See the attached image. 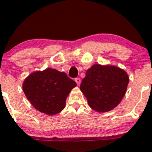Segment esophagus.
Returning a JSON list of instances; mask_svg holds the SVG:
<instances>
[{"instance_id":"1","label":"esophagus","mask_w":152,"mask_h":152,"mask_svg":"<svg viewBox=\"0 0 152 152\" xmlns=\"http://www.w3.org/2000/svg\"><path fill=\"white\" fill-rule=\"evenodd\" d=\"M75 81L76 82V83H77V85H79L80 83H81V79H80L79 78H75Z\"/></svg>"}]
</instances>
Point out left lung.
<instances>
[{
  "instance_id": "obj_1",
  "label": "left lung",
  "mask_w": 152,
  "mask_h": 152,
  "mask_svg": "<svg viewBox=\"0 0 152 152\" xmlns=\"http://www.w3.org/2000/svg\"><path fill=\"white\" fill-rule=\"evenodd\" d=\"M129 81L127 73L118 66L94 64L86 71L80 89L92 109L104 113L119 104Z\"/></svg>"
}]
</instances>
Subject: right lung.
I'll list each match as a JSON object with an SVG mask.
<instances>
[{
    "instance_id": "1",
    "label": "right lung",
    "mask_w": 152,
    "mask_h": 152,
    "mask_svg": "<svg viewBox=\"0 0 152 152\" xmlns=\"http://www.w3.org/2000/svg\"><path fill=\"white\" fill-rule=\"evenodd\" d=\"M76 86L66 73L51 68L31 73L23 83V90L32 106L49 116L65 108L66 98Z\"/></svg>"
}]
</instances>
